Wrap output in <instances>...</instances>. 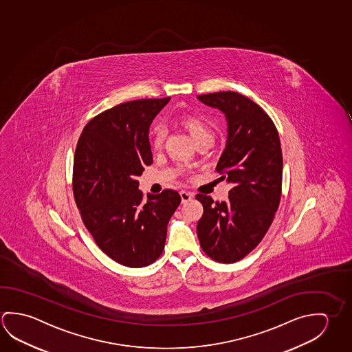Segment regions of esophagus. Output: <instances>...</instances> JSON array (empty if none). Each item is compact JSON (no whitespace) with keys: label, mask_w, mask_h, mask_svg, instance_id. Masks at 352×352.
Listing matches in <instances>:
<instances>
[{"label":"esophagus","mask_w":352,"mask_h":352,"mask_svg":"<svg viewBox=\"0 0 352 352\" xmlns=\"http://www.w3.org/2000/svg\"><path fill=\"white\" fill-rule=\"evenodd\" d=\"M180 197H182V202L185 204V202L190 201L191 199L194 197V194L190 192V191H180Z\"/></svg>","instance_id":"obj_1"}]
</instances>
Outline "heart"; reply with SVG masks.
Wrapping results in <instances>:
<instances>
[{
  "label": "heart",
  "mask_w": 352,
  "mask_h": 352,
  "mask_svg": "<svg viewBox=\"0 0 352 352\" xmlns=\"http://www.w3.org/2000/svg\"><path fill=\"white\" fill-rule=\"evenodd\" d=\"M180 125L189 133L191 139L196 142L206 138H213V130L208 121L200 116H183L179 118ZM166 131L161 125H153L150 131V144L153 148H160L164 141Z\"/></svg>",
  "instance_id": "heart-1"
}]
</instances>
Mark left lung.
I'll list each match as a JSON object with an SVG mask.
<instances>
[{
    "instance_id": "1",
    "label": "left lung",
    "mask_w": 352,
    "mask_h": 352,
    "mask_svg": "<svg viewBox=\"0 0 352 352\" xmlns=\"http://www.w3.org/2000/svg\"><path fill=\"white\" fill-rule=\"evenodd\" d=\"M227 121L226 148L216 166L232 184L227 201L197 194L201 248L219 263H236L253 250L270 227L281 197L283 152L276 127L253 100L236 92L197 96Z\"/></svg>"
}]
</instances>
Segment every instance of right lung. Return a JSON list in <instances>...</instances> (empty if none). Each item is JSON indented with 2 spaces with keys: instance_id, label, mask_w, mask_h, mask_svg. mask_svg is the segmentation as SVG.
<instances>
[{
  "instance_id": "add662e5",
  "label": "right lung",
  "mask_w": 352,
  "mask_h": 352,
  "mask_svg": "<svg viewBox=\"0 0 352 352\" xmlns=\"http://www.w3.org/2000/svg\"><path fill=\"white\" fill-rule=\"evenodd\" d=\"M169 100L140 99L105 110L87 124L76 147L74 195L83 223L104 253L129 267L160 258L182 200L170 189L144 200L138 180L153 162L151 124Z\"/></svg>"
}]
</instances>
